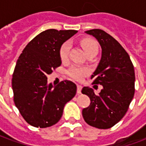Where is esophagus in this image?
<instances>
[{"label":"esophagus","instance_id":"1","mask_svg":"<svg viewBox=\"0 0 146 146\" xmlns=\"http://www.w3.org/2000/svg\"><path fill=\"white\" fill-rule=\"evenodd\" d=\"M76 87H77V94H80V93H81L82 86L80 85V84H77V85H76Z\"/></svg>","mask_w":146,"mask_h":146}]
</instances>
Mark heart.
<instances>
[{
  "mask_svg": "<svg viewBox=\"0 0 146 146\" xmlns=\"http://www.w3.org/2000/svg\"><path fill=\"white\" fill-rule=\"evenodd\" d=\"M81 46L84 48L87 54H88L92 52H98V46L97 42L92 39H84L80 41ZM71 44L70 42L66 41L63 43L59 49V57L62 62L67 60L70 54ZM89 73V70L87 67L80 66L78 65H73L67 70L66 73L70 78L76 80H80Z\"/></svg>",
  "mask_w": 146,
  "mask_h": 146,
  "instance_id": "heart-1",
  "label": "heart"
}]
</instances>
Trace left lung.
I'll return each instance as SVG.
<instances>
[{
    "instance_id": "left-lung-1",
    "label": "left lung",
    "mask_w": 146,
    "mask_h": 146,
    "mask_svg": "<svg viewBox=\"0 0 146 146\" xmlns=\"http://www.w3.org/2000/svg\"><path fill=\"white\" fill-rule=\"evenodd\" d=\"M86 33L95 36L102 48V58L91 79L103 88L98 95L84 87L91 104L82 115L85 122L99 129L112 127L124 116L135 95L134 66L127 52L119 42L104 30L94 29Z\"/></svg>"
}]
</instances>
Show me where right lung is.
<instances>
[{
  "label": "right lung",
  "instance_id": "right-lung-1",
  "mask_svg": "<svg viewBox=\"0 0 146 146\" xmlns=\"http://www.w3.org/2000/svg\"><path fill=\"white\" fill-rule=\"evenodd\" d=\"M76 33L73 30L43 31L26 46L17 60L11 80L14 102L31 126L44 128L55 124L66 103L76 95L74 83L66 80L53 86L47 76L60 66V47Z\"/></svg>",
  "mask_w": 146,
  "mask_h": 146
}]
</instances>
